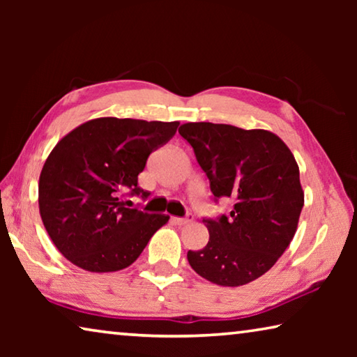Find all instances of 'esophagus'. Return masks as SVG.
Masks as SVG:
<instances>
[{
  "instance_id": "1",
  "label": "esophagus",
  "mask_w": 357,
  "mask_h": 357,
  "mask_svg": "<svg viewBox=\"0 0 357 357\" xmlns=\"http://www.w3.org/2000/svg\"><path fill=\"white\" fill-rule=\"evenodd\" d=\"M173 222L176 223V225H187V223L193 222V215H187V217H173Z\"/></svg>"
}]
</instances>
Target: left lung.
Wrapping results in <instances>:
<instances>
[{"instance_id": "1", "label": "left lung", "mask_w": 357, "mask_h": 357, "mask_svg": "<svg viewBox=\"0 0 357 357\" xmlns=\"http://www.w3.org/2000/svg\"><path fill=\"white\" fill-rule=\"evenodd\" d=\"M189 142L215 200L233 198L228 215L204 219L209 241L187 259L203 279L241 287L273 268L294 238L304 190L291 151L273 132L229 124L185 123Z\"/></svg>"}]
</instances>
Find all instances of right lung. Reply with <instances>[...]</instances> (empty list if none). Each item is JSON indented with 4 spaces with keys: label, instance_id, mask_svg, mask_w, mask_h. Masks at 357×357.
I'll return each mask as SVG.
<instances>
[{
    "label": "right lung",
    "instance_id": "1",
    "mask_svg": "<svg viewBox=\"0 0 357 357\" xmlns=\"http://www.w3.org/2000/svg\"><path fill=\"white\" fill-rule=\"evenodd\" d=\"M178 126L98 118L52 149L39 176V213L48 236L72 264L89 273L128 268L168 222L167 214L126 208L121 195L148 197L138 187V174Z\"/></svg>",
    "mask_w": 357,
    "mask_h": 357
}]
</instances>
